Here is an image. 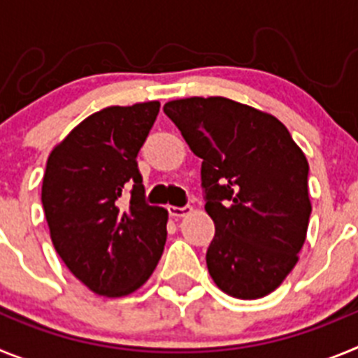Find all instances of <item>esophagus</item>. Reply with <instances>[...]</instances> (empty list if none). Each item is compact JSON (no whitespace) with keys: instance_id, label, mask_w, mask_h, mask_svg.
I'll return each mask as SVG.
<instances>
[{"instance_id":"1","label":"esophagus","mask_w":358,"mask_h":358,"mask_svg":"<svg viewBox=\"0 0 358 358\" xmlns=\"http://www.w3.org/2000/svg\"><path fill=\"white\" fill-rule=\"evenodd\" d=\"M192 211H194V208H192V206H182V208L169 206L170 217H173V218H181V217H185V215L192 213Z\"/></svg>"}]
</instances>
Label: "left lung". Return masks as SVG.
Instances as JSON below:
<instances>
[{"instance_id": "8db88e82", "label": "left lung", "mask_w": 358, "mask_h": 358, "mask_svg": "<svg viewBox=\"0 0 358 358\" xmlns=\"http://www.w3.org/2000/svg\"><path fill=\"white\" fill-rule=\"evenodd\" d=\"M163 110L202 159L215 285L238 299L267 296L289 276L306 238L305 154L276 116L229 98H181Z\"/></svg>"}]
</instances>
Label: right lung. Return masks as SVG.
<instances>
[{
	"label": "right lung",
	"instance_id": "right-lung-1",
	"mask_svg": "<svg viewBox=\"0 0 358 358\" xmlns=\"http://www.w3.org/2000/svg\"><path fill=\"white\" fill-rule=\"evenodd\" d=\"M157 113L159 102L106 107L55 145L46 163L41 201L53 248L98 296L138 290L163 255L169 211L145 202L136 163Z\"/></svg>",
	"mask_w": 358,
	"mask_h": 358
}]
</instances>
